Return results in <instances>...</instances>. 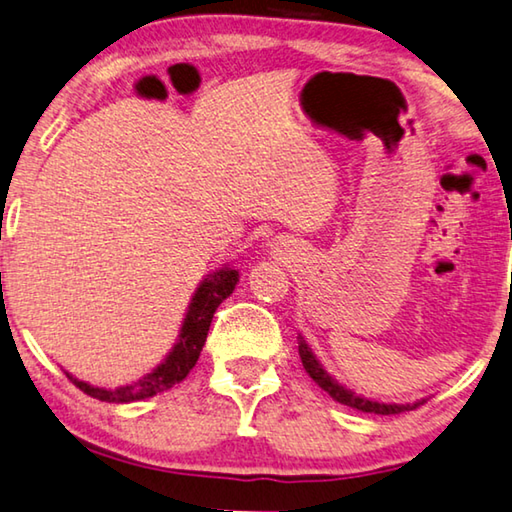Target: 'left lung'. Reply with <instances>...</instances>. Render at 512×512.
<instances>
[{
	"instance_id": "8db88e82",
	"label": "left lung",
	"mask_w": 512,
	"mask_h": 512,
	"mask_svg": "<svg viewBox=\"0 0 512 512\" xmlns=\"http://www.w3.org/2000/svg\"><path fill=\"white\" fill-rule=\"evenodd\" d=\"M298 353H300V360H303V367L305 371L310 373V378L314 380L316 385H319L323 392H328L332 399L348 405V408H355V410H362V412H373V415H399V412L405 410H415L419 408L424 401H417V403H408V405H394V403H378V401H369V399H362V396L348 392L342 385H337L335 380H332L323 367L319 364V360L314 358L312 348L305 344L303 337H298Z\"/></svg>"
}]
</instances>
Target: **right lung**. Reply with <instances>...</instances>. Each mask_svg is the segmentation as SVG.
Segmentation results:
<instances>
[{
	"instance_id": "1",
	"label": "right lung",
	"mask_w": 512,
	"mask_h": 512,
	"mask_svg": "<svg viewBox=\"0 0 512 512\" xmlns=\"http://www.w3.org/2000/svg\"><path fill=\"white\" fill-rule=\"evenodd\" d=\"M237 282H239V271L227 269V266L202 280V285L198 287L196 296H193V300H191L189 312H186L184 326H182L180 339H177L175 348L170 351L168 358L161 362L157 369L148 373L145 378H141L139 383L125 385L118 389H102V387L81 383V380L72 378L70 373H68V378L84 394L93 396V399H97V401H107V403H132V401L150 399V396L164 392V389H170L173 385L180 383V380H184L186 373L196 367L202 346H205L209 326H212L216 307L232 294Z\"/></svg>"
}]
</instances>
